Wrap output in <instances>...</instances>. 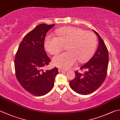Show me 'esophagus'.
<instances>
[{
  "mask_svg": "<svg viewBox=\"0 0 120 120\" xmlns=\"http://www.w3.org/2000/svg\"><path fill=\"white\" fill-rule=\"evenodd\" d=\"M58 71H59V73H64V72H65V71H64V70H61V69H59Z\"/></svg>",
  "mask_w": 120,
  "mask_h": 120,
  "instance_id": "esophagus-1",
  "label": "esophagus"
}]
</instances>
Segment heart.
Returning a JSON list of instances; mask_svg holds the SVG:
<instances>
[{"mask_svg":"<svg viewBox=\"0 0 120 120\" xmlns=\"http://www.w3.org/2000/svg\"><path fill=\"white\" fill-rule=\"evenodd\" d=\"M57 37L49 35L45 41V47L51 55L58 53L67 45L68 51L55 56L53 64L60 69H68L77 60L84 62L90 59L97 45L96 35L91 32L76 27H65L56 32Z\"/></svg>","mask_w":120,"mask_h":120,"instance_id":"heart-1","label":"heart"}]
</instances>
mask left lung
<instances>
[{"label": "left lung", "instance_id": "obj_1", "mask_svg": "<svg viewBox=\"0 0 120 120\" xmlns=\"http://www.w3.org/2000/svg\"><path fill=\"white\" fill-rule=\"evenodd\" d=\"M99 39V45L94 56L81 67L84 73L75 72V77L70 82L71 88L81 95H88L94 92L102 85L106 77L109 62L108 51L100 35L93 30Z\"/></svg>", "mask_w": 120, "mask_h": 120}]
</instances>
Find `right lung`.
I'll use <instances>...</instances> for the list:
<instances>
[{
	"instance_id": "obj_1",
	"label": "right lung",
	"mask_w": 120,
	"mask_h": 120,
	"mask_svg": "<svg viewBox=\"0 0 120 120\" xmlns=\"http://www.w3.org/2000/svg\"><path fill=\"white\" fill-rule=\"evenodd\" d=\"M55 25H37L24 36L16 53L15 67L16 79L26 90L36 96L49 93L58 74L57 68L43 70L50 61L45 50V38L47 32Z\"/></svg>"
}]
</instances>
